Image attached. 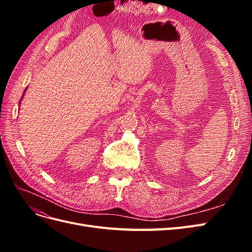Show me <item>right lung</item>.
Returning <instances> with one entry per match:
<instances>
[{"mask_svg":"<svg viewBox=\"0 0 252 252\" xmlns=\"http://www.w3.org/2000/svg\"><path fill=\"white\" fill-rule=\"evenodd\" d=\"M26 89H27V88H26ZM26 89H25V90H26ZM24 93H25V91H24ZM22 98H23V96H22ZM22 98H21V101H22Z\"/></svg>","mask_w":252,"mask_h":252,"instance_id":"obj_1","label":"right lung"}]
</instances>
